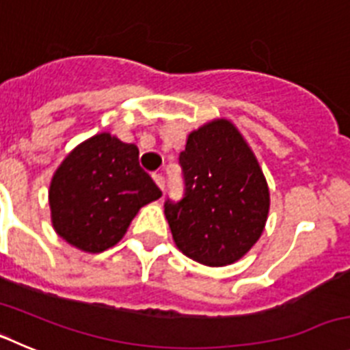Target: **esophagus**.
Listing matches in <instances>:
<instances>
[{
  "instance_id": "34e87169",
  "label": "esophagus",
  "mask_w": 350,
  "mask_h": 350,
  "mask_svg": "<svg viewBox=\"0 0 350 350\" xmlns=\"http://www.w3.org/2000/svg\"><path fill=\"white\" fill-rule=\"evenodd\" d=\"M152 178H154V182H156V184L159 185L161 191L165 189V177H163V173H154Z\"/></svg>"
}]
</instances>
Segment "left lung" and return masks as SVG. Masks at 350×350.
<instances>
[{
  "label": "left lung",
  "mask_w": 350,
  "mask_h": 350,
  "mask_svg": "<svg viewBox=\"0 0 350 350\" xmlns=\"http://www.w3.org/2000/svg\"><path fill=\"white\" fill-rule=\"evenodd\" d=\"M178 163L184 196L165 202L173 240L194 261L231 265L258 242L270 208L254 154L230 120L219 119L191 133Z\"/></svg>",
  "instance_id": "obj_1"
}]
</instances>
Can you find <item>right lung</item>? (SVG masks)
Wrapping results in <instances>:
<instances>
[{"instance_id": "obj_1", "label": "right lung", "mask_w": 350, "mask_h": 350, "mask_svg": "<svg viewBox=\"0 0 350 350\" xmlns=\"http://www.w3.org/2000/svg\"><path fill=\"white\" fill-rule=\"evenodd\" d=\"M138 163V147L100 133L73 148L49 191L55 233L85 252H103L124 237L138 210L161 196Z\"/></svg>"}]
</instances>
